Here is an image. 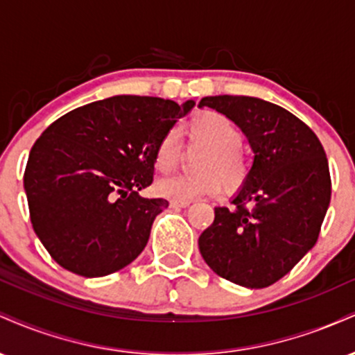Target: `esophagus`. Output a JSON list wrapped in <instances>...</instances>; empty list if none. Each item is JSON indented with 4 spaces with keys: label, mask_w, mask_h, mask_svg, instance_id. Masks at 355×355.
<instances>
[{
    "label": "esophagus",
    "mask_w": 355,
    "mask_h": 355,
    "mask_svg": "<svg viewBox=\"0 0 355 355\" xmlns=\"http://www.w3.org/2000/svg\"><path fill=\"white\" fill-rule=\"evenodd\" d=\"M190 205V202H170L172 209H187Z\"/></svg>",
    "instance_id": "obj_1"
}]
</instances>
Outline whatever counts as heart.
Instances as JSON below:
<instances>
[{
	"label": "heart",
	"instance_id": "1",
	"mask_svg": "<svg viewBox=\"0 0 355 355\" xmlns=\"http://www.w3.org/2000/svg\"><path fill=\"white\" fill-rule=\"evenodd\" d=\"M190 144L205 146L198 155V173L170 175L160 178L155 190L172 202H191L203 195H214L223 183L227 190H237L250 172L247 155L240 148L242 133L229 116L214 110L197 113L183 125ZM180 157L177 135L166 132L155 148L158 172H170Z\"/></svg>",
	"mask_w": 355,
	"mask_h": 355
}]
</instances>
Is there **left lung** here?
I'll list each match as a JSON object with an SVG mask.
<instances>
[{
    "mask_svg": "<svg viewBox=\"0 0 355 355\" xmlns=\"http://www.w3.org/2000/svg\"><path fill=\"white\" fill-rule=\"evenodd\" d=\"M247 137L254 164L234 209L215 207L198 239L215 274L248 288L275 284L315 245L331 203V173L315 133L291 112L254 96H205Z\"/></svg>",
    "mask_w": 355,
    "mask_h": 355,
    "instance_id": "8db88e82",
    "label": "left lung"
}]
</instances>
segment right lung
I'll return each mask as SVG.
<instances>
[{
    "instance_id": "add662e5",
    "label": "right lung",
    "mask_w": 355,
    "mask_h": 355,
    "mask_svg": "<svg viewBox=\"0 0 355 355\" xmlns=\"http://www.w3.org/2000/svg\"><path fill=\"white\" fill-rule=\"evenodd\" d=\"M193 107L118 95L71 110L44 130L23 180L35 234L56 263L92 279L141 254L168 202L138 191L152 185L158 141Z\"/></svg>"
}]
</instances>
